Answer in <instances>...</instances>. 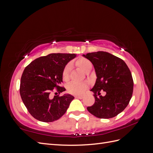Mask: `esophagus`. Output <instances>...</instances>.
Instances as JSON below:
<instances>
[{"label": "esophagus", "mask_w": 153, "mask_h": 153, "mask_svg": "<svg viewBox=\"0 0 153 153\" xmlns=\"http://www.w3.org/2000/svg\"><path fill=\"white\" fill-rule=\"evenodd\" d=\"M75 98H78V99H82L83 96H75Z\"/></svg>", "instance_id": "34e87169"}]
</instances>
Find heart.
I'll use <instances>...</instances> for the list:
<instances>
[{"label": "heart", "mask_w": 153, "mask_h": 153, "mask_svg": "<svg viewBox=\"0 0 153 153\" xmlns=\"http://www.w3.org/2000/svg\"><path fill=\"white\" fill-rule=\"evenodd\" d=\"M76 65L80 68L82 70L87 73L91 71L92 69V63L91 62L85 58L81 57L75 61ZM71 70V65L69 64H68L64 68L62 71V78L64 80L68 81L69 78V72ZM87 85L85 83H79L72 82L68 85L67 86V91L69 94H74V95H80L83 92H84L87 89Z\"/></svg>", "instance_id": "1"}]
</instances>
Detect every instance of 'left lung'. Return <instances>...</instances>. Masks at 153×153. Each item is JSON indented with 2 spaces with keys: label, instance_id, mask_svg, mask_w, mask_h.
<instances>
[{
  "label": "left lung",
  "instance_id": "8db88e82",
  "mask_svg": "<svg viewBox=\"0 0 153 153\" xmlns=\"http://www.w3.org/2000/svg\"><path fill=\"white\" fill-rule=\"evenodd\" d=\"M83 55L93 64L97 76L91 89L94 93L95 102L88 106L87 110L100 119L116 116L131 98L133 80L130 70L123 59L108 52L100 51ZM101 90L106 92L105 97L100 96Z\"/></svg>",
  "mask_w": 153,
  "mask_h": 153
}]
</instances>
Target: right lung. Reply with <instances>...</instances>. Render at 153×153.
<instances>
[{"label":"right lung","instance_id":"obj_1","mask_svg":"<svg viewBox=\"0 0 153 153\" xmlns=\"http://www.w3.org/2000/svg\"><path fill=\"white\" fill-rule=\"evenodd\" d=\"M75 57L74 53H51L35 59L25 67L20 93L28 112L36 119L53 122L66 113L74 97L69 94L52 97L51 94L55 90L59 94L66 91L59 86L62 82V71Z\"/></svg>","mask_w":153,"mask_h":153}]
</instances>
